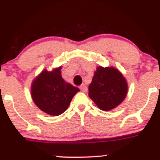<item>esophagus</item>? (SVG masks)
I'll list each match as a JSON object with an SVG mask.
<instances>
[{"label":"esophagus","instance_id":"1","mask_svg":"<svg viewBox=\"0 0 160 160\" xmlns=\"http://www.w3.org/2000/svg\"><path fill=\"white\" fill-rule=\"evenodd\" d=\"M80 91H81V92H84V93H86V92H88V88H87V86H86V85H85V84L80 85Z\"/></svg>","mask_w":160,"mask_h":160}]
</instances>
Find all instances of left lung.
<instances>
[{"mask_svg":"<svg viewBox=\"0 0 160 160\" xmlns=\"http://www.w3.org/2000/svg\"><path fill=\"white\" fill-rule=\"evenodd\" d=\"M88 95L99 109L105 111L118 106L127 95L128 86L122 73L112 67H98Z\"/></svg>","mask_w":160,"mask_h":160,"instance_id":"8db88e82","label":"left lung"}]
</instances>
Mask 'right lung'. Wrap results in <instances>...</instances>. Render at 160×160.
Listing matches in <instances>:
<instances>
[{
	"label": "right lung",
	"instance_id": "add662e5",
	"mask_svg": "<svg viewBox=\"0 0 160 160\" xmlns=\"http://www.w3.org/2000/svg\"><path fill=\"white\" fill-rule=\"evenodd\" d=\"M62 67L52 72L44 70L33 81L31 95L37 107L50 115L58 116L67 110L80 89L66 83L61 74Z\"/></svg>",
	"mask_w": 160,
	"mask_h": 160
}]
</instances>
